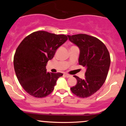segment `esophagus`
I'll return each instance as SVG.
<instances>
[{"label":"esophagus","instance_id":"obj_1","mask_svg":"<svg viewBox=\"0 0 126 126\" xmlns=\"http://www.w3.org/2000/svg\"><path fill=\"white\" fill-rule=\"evenodd\" d=\"M64 75L65 76H66V78H69V77H70V76H71V75H69V74H67V73H65Z\"/></svg>","mask_w":126,"mask_h":126}]
</instances>
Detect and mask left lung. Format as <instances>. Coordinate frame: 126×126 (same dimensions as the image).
<instances>
[{"label":"left lung","instance_id":"obj_1","mask_svg":"<svg viewBox=\"0 0 126 126\" xmlns=\"http://www.w3.org/2000/svg\"><path fill=\"white\" fill-rule=\"evenodd\" d=\"M67 36L80 50L79 64L86 69L83 79L74 76L77 83L70 89L79 97H89L99 90L106 80L111 62L110 53L105 44L96 37L84 34Z\"/></svg>","mask_w":126,"mask_h":126}]
</instances>
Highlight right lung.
Returning <instances> with one entry per match:
<instances>
[{"mask_svg": "<svg viewBox=\"0 0 126 126\" xmlns=\"http://www.w3.org/2000/svg\"><path fill=\"white\" fill-rule=\"evenodd\" d=\"M67 39L64 34L38 31L26 37L18 46L14 57V69L20 84L31 96L43 98L53 92L63 73L47 72L46 66Z\"/></svg>", "mask_w": 126, "mask_h": 126, "instance_id": "right-lung-1", "label": "right lung"}]
</instances>
